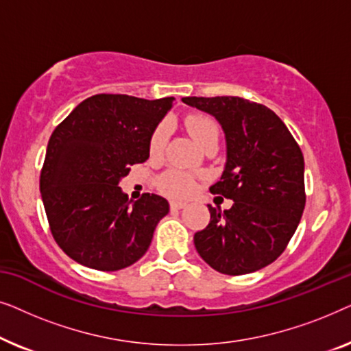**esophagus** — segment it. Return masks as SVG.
I'll list each match as a JSON object with an SVG mask.
<instances>
[{
    "label": "esophagus",
    "mask_w": 351,
    "mask_h": 351,
    "mask_svg": "<svg viewBox=\"0 0 351 351\" xmlns=\"http://www.w3.org/2000/svg\"><path fill=\"white\" fill-rule=\"evenodd\" d=\"M185 206V201H171V209H184Z\"/></svg>",
    "instance_id": "obj_1"
}]
</instances>
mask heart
Listing matches in <instances>:
<instances>
[{
	"mask_svg": "<svg viewBox=\"0 0 351 351\" xmlns=\"http://www.w3.org/2000/svg\"><path fill=\"white\" fill-rule=\"evenodd\" d=\"M185 128L190 132V136L198 142L201 147L203 143L210 137H219V128L213 118L206 117V114H190L185 118ZM167 132L169 129L165 123L158 124L155 131H153L150 137V153L153 156L160 155L165 150ZM158 186L162 193L171 196V198H185L190 196L195 190V180L193 177L180 169H169L165 172L158 180Z\"/></svg>",
	"mask_w": 351,
	"mask_h": 351,
	"instance_id": "1",
	"label": "heart"
}]
</instances>
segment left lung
Returning a JSON list of instances; mask_svg holds the SVG:
<instances>
[{"label":"left lung","mask_w":351,"mask_h":351,"mask_svg":"<svg viewBox=\"0 0 351 351\" xmlns=\"http://www.w3.org/2000/svg\"><path fill=\"white\" fill-rule=\"evenodd\" d=\"M217 119L227 162L210 193L233 199L227 210L208 204L210 222L195 233L201 258L223 275L270 265L295 233L305 208L304 155L280 117L241 97H184Z\"/></svg>","instance_id":"1"}]
</instances>
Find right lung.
Listing matches in <instances>:
<instances>
[{
  "instance_id": "add662e5",
  "label": "right lung",
  "mask_w": 351,
  "mask_h": 351,
  "mask_svg": "<svg viewBox=\"0 0 351 351\" xmlns=\"http://www.w3.org/2000/svg\"><path fill=\"white\" fill-rule=\"evenodd\" d=\"M172 102L97 94L54 129L40 191L52 237L75 262L117 271L147 252L169 203L153 193L132 203L118 185L148 160L152 134Z\"/></svg>"
}]
</instances>
